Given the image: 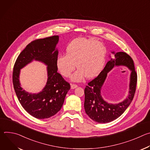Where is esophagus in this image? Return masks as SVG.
Instances as JSON below:
<instances>
[{
	"instance_id": "1",
	"label": "esophagus",
	"mask_w": 150,
	"mask_h": 150,
	"mask_svg": "<svg viewBox=\"0 0 150 150\" xmlns=\"http://www.w3.org/2000/svg\"><path fill=\"white\" fill-rule=\"evenodd\" d=\"M71 89H75L78 87V85H75V84H71Z\"/></svg>"
}]
</instances>
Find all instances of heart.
I'll use <instances>...</instances> for the list:
<instances>
[{
    "mask_svg": "<svg viewBox=\"0 0 150 150\" xmlns=\"http://www.w3.org/2000/svg\"><path fill=\"white\" fill-rule=\"evenodd\" d=\"M106 55V47L101 42L90 38H78L68 45L66 55L57 57L56 65L59 73L67 78L71 76L76 67L78 70L72 76L71 80L81 82L85 76L91 79L99 74L105 65Z\"/></svg>",
    "mask_w": 150,
    "mask_h": 150,
    "instance_id": "b5f03b06",
    "label": "heart"
}]
</instances>
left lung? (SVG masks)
Masks as SVG:
<instances>
[{
	"instance_id": "obj_1",
	"label": "left lung",
	"mask_w": 150,
	"mask_h": 150,
	"mask_svg": "<svg viewBox=\"0 0 150 150\" xmlns=\"http://www.w3.org/2000/svg\"><path fill=\"white\" fill-rule=\"evenodd\" d=\"M114 56L107 63L97 77L90 82L84 90V109L87 115L94 121L109 123L120 116L131 103L136 90L137 74L132 59L125 52H112ZM123 66L131 71L129 91L127 97L118 103H108L103 100L100 91L107 74L116 66Z\"/></svg>"
}]
</instances>
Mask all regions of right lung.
Returning <instances> with one entry per match:
<instances>
[{"label":"right lung","instance_id":"obj_1","mask_svg":"<svg viewBox=\"0 0 150 150\" xmlns=\"http://www.w3.org/2000/svg\"><path fill=\"white\" fill-rule=\"evenodd\" d=\"M59 40V35H54L32 41L19 54L14 65L12 80L16 96L23 108L37 119H47L56 114L71 88L70 84L57 72L56 61L59 53L56 47ZM33 60L47 66V82L38 93L23 90L19 81L20 69Z\"/></svg>","mask_w":150,"mask_h":150}]
</instances>
